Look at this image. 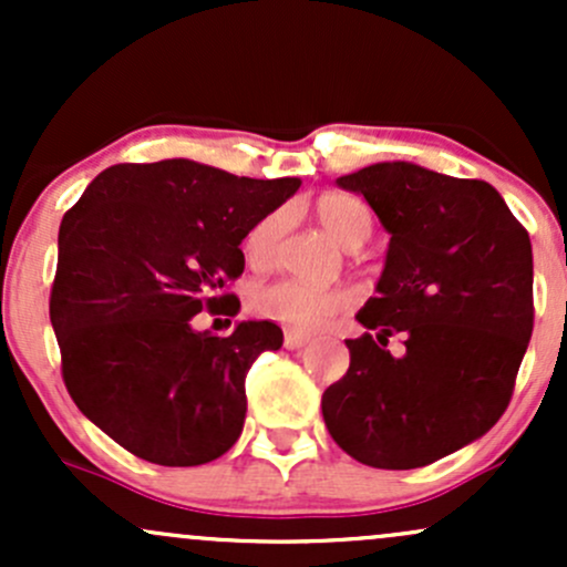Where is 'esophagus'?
I'll return each mask as SVG.
<instances>
[{"label": "esophagus", "instance_id": "obj_1", "mask_svg": "<svg viewBox=\"0 0 567 567\" xmlns=\"http://www.w3.org/2000/svg\"><path fill=\"white\" fill-rule=\"evenodd\" d=\"M309 343V336L298 333V330H285V349H303Z\"/></svg>", "mask_w": 567, "mask_h": 567}]
</instances>
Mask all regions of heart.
<instances>
[{
	"mask_svg": "<svg viewBox=\"0 0 567 567\" xmlns=\"http://www.w3.org/2000/svg\"><path fill=\"white\" fill-rule=\"evenodd\" d=\"M317 218L328 229L330 237L347 247L362 245L373 231V213L362 199L351 194H322L315 205ZM285 231V213L271 210L245 234L243 252L250 266H266L275 261L279 250V239ZM351 303V296L343 288H322L309 285L301 279H275L261 288L252 290L250 309L264 320L288 324L292 330H320L333 317L341 315Z\"/></svg>",
	"mask_w": 567,
	"mask_h": 567,
	"instance_id": "b5f03b06",
	"label": "heart"
}]
</instances>
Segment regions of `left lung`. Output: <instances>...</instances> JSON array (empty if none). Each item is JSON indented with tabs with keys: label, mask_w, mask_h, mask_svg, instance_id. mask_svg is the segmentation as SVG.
I'll list each match as a JSON object with an SVG mask.
<instances>
[{
	"label": "left lung",
	"mask_w": 567,
	"mask_h": 567,
	"mask_svg": "<svg viewBox=\"0 0 567 567\" xmlns=\"http://www.w3.org/2000/svg\"><path fill=\"white\" fill-rule=\"evenodd\" d=\"M368 199L389 239L379 296L349 338V370L324 389L341 451L375 470H419L504 415L533 333V250L491 184L413 162L338 178ZM406 354L392 358L388 338Z\"/></svg>",
	"instance_id": "left-lung-1"
}]
</instances>
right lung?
Here are the masks:
<instances>
[{"label":"right lung","instance_id":"obj_1","mask_svg":"<svg viewBox=\"0 0 567 567\" xmlns=\"http://www.w3.org/2000/svg\"><path fill=\"white\" fill-rule=\"evenodd\" d=\"M298 178H239L192 159L114 165L58 231L50 322L71 400L125 451L199 466L243 434L245 375L282 347L275 322L197 333L199 311L234 317L245 234Z\"/></svg>","mask_w":567,"mask_h":567}]
</instances>
